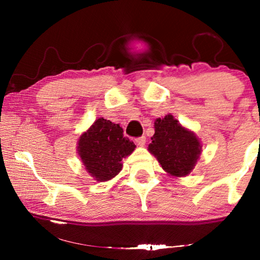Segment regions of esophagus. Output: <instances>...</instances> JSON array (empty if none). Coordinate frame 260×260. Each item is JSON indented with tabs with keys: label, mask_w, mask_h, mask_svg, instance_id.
<instances>
[{
	"label": "esophagus",
	"mask_w": 260,
	"mask_h": 260,
	"mask_svg": "<svg viewBox=\"0 0 260 260\" xmlns=\"http://www.w3.org/2000/svg\"><path fill=\"white\" fill-rule=\"evenodd\" d=\"M136 144L140 147H144V144H146V136H140V138L136 139Z\"/></svg>",
	"instance_id": "34e87169"
}]
</instances>
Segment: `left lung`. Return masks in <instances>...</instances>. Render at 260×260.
I'll use <instances>...</instances> for the list:
<instances>
[{"label": "left lung", "mask_w": 260, "mask_h": 260, "mask_svg": "<svg viewBox=\"0 0 260 260\" xmlns=\"http://www.w3.org/2000/svg\"><path fill=\"white\" fill-rule=\"evenodd\" d=\"M148 150L172 177H186L200 158L202 146L195 133L184 128L172 114L158 118Z\"/></svg>", "instance_id": "8db88e82"}]
</instances>
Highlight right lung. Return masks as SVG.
I'll return each mask as SVG.
<instances>
[{
    "mask_svg": "<svg viewBox=\"0 0 260 260\" xmlns=\"http://www.w3.org/2000/svg\"><path fill=\"white\" fill-rule=\"evenodd\" d=\"M135 144L124 136L119 124L99 118L78 141L82 164L98 181H108L120 172L122 158L134 151Z\"/></svg>",
    "mask_w": 260,
    "mask_h": 260,
    "instance_id": "1",
    "label": "right lung"
}]
</instances>
